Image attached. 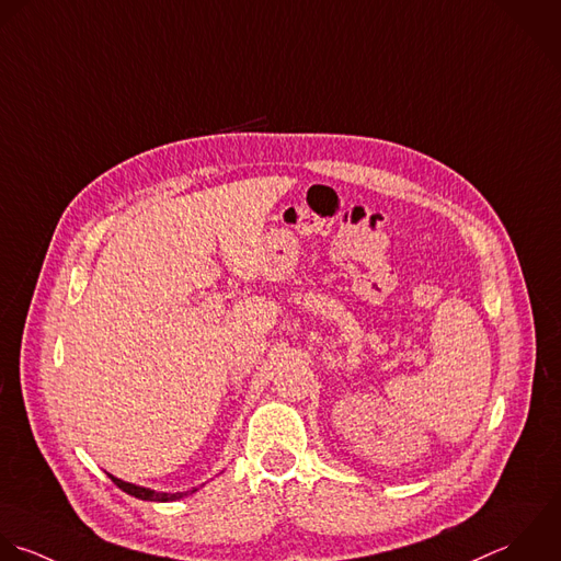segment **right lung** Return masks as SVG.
<instances>
[{
  "mask_svg": "<svg viewBox=\"0 0 561 561\" xmlns=\"http://www.w3.org/2000/svg\"><path fill=\"white\" fill-rule=\"evenodd\" d=\"M108 477H111V474H108ZM111 481H113L122 492H126V494H130V496H135V499H139V501H152V503H170V501H179V499H183V496L196 492V488H194V490H190V492L165 494V492H154V490H148V488H139V485L119 481V479H115V477H111Z\"/></svg>",
  "mask_w": 561,
  "mask_h": 561,
  "instance_id": "right-lung-1",
  "label": "right lung"
}]
</instances>
